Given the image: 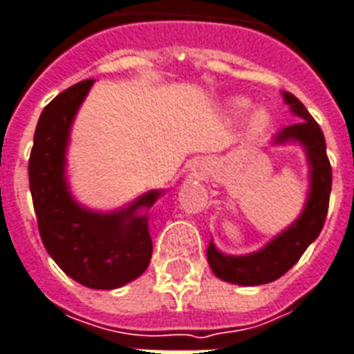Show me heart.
Here are the masks:
<instances>
[{"label":"heart","instance_id":"1","mask_svg":"<svg viewBox=\"0 0 354 354\" xmlns=\"http://www.w3.org/2000/svg\"><path fill=\"white\" fill-rule=\"evenodd\" d=\"M248 101H243V99H238V101H234V109H238V111H243V109H248ZM250 129H253L255 133H259V131H263L268 127V124H270V114L266 112V109H255V111L251 112L250 116Z\"/></svg>","mask_w":354,"mask_h":354}]
</instances>
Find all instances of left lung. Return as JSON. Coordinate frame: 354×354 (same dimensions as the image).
<instances>
[{"instance_id":"left-lung-1","label":"left lung","mask_w":354,"mask_h":354,"mask_svg":"<svg viewBox=\"0 0 354 354\" xmlns=\"http://www.w3.org/2000/svg\"><path fill=\"white\" fill-rule=\"evenodd\" d=\"M281 95L285 103L289 104L290 112L300 118V122L277 131L272 138V146H289V144L302 146L310 169L308 197L300 216L277 236L272 238L264 248L253 253L229 255L217 250L214 240H210V245L206 250L208 264L212 272L227 283L255 287V285L276 281L277 277L283 276L285 272L298 263V259L302 257L308 245L323 230L326 219L332 189V169L326 157L323 131L297 97L289 91H281Z\"/></svg>"}]
</instances>
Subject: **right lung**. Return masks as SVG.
I'll return each instance as SVG.
<instances>
[{
  "label": "right lung",
  "mask_w": 354,
  "mask_h": 354,
  "mask_svg": "<svg viewBox=\"0 0 354 354\" xmlns=\"http://www.w3.org/2000/svg\"><path fill=\"white\" fill-rule=\"evenodd\" d=\"M93 78L71 86L44 106L33 137L30 191L48 255L90 289H118L142 276L151 259L148 212L165 189L142 193L112 212L91 210L71 193L67 148L73 122Z\"/></svg>",
  "instance_id": "add662e5"
}]
</instances>
